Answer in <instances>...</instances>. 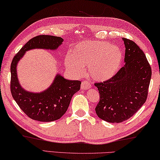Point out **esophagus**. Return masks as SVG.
Wrapping results in <instances>:
<instances>
[{"label": "esophagus", "mask_w": 160, "mask_h": 160, "mask_svg": "<svg viewBox=\"0 0 160 160\" xmlns=\"http://www.w3.org/2000/svg\"><path fill=\"white\" fill-rule=\"evenodd\" d=\"M91 87V85L89 82H86V81H84V82H82V85H81V88L82 90H87L88 88H90Z\"/></svg>", "instance_id": "esophagus-1"}]
</instances>
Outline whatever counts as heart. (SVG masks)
<instances>
[{
	"label": "heart",
	"instance_id": "b5f03b06",
	"mask_svg": "<svg viewBox=\"0 0 160 160\" xmlns=\"http://www.w3.org/2000/svg\"><path fill=\"white\" fill-rule=\"evenodd\" d=\"M122 53L118 47L106 42L82 41L69 49L65 58L67 69L75 76H82L84 68L93 79H111L120 69Z\"/></svg>",
	"mask_w": 160,
	"mask_h": 160
}]
</instances>
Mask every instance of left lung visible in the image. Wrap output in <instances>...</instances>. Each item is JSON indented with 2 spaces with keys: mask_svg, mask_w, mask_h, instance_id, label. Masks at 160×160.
Here are the masks:
<instances>
[{
  "mask_svg": "<svg viewBox=\"0 0 160 160\" xmlns=\"http://www.w3.org/2000/svg\"><path fill=\"white\" fill-rule=\"evenodd\" d=\"M122 40L125 65L111 79L95 83L100 93L96 114L112 123L129 119L145 103L152 76L151 67L142 49L132 40Z\"/></svg>",
  "mask_w": 160,
  "mask_h": 160,
  "instance_id": "obj_1",
  "label": "left lung"
}]
</instances>
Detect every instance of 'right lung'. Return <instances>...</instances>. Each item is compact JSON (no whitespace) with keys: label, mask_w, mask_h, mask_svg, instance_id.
<instances>
[{"label":"right lung","mask_w":160,"mask_h":160,"mask_svg":"<svg viewBox=\"0 0 160 160\" xmlns=\"http://www.w3.org/2000/svg\"><path fill=\"white\" fill-rule=\"evenodd\" d=\"M64 40L60 37L38 35L31 39L21 48L10 66V91L21 110L31 119L40 122L58 120L67 111L73 95L80 89V81L68 80L57 74L52 84L41 92L24 89L18 78L17 66L25 52L34 49L57 50Z\"/></svg>","instance_id":"add662e5"}]
</instances>
